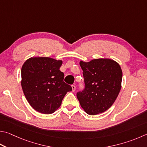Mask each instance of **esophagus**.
Instances as JSON below:
<instances>
[{"label":"esophagus","instance_id":"1","mask_svg":"<svg viewBox=\"0 0 147 147\" xmlns=\"http://www.w3.org/2000/svg\"><path fill=\"white\" fill-rule=\"evenodd\" d=\"M71 87H72V90H73V92H74L76 90V87H75V85H73L71 86Z\"/></svg>","mask_w":147,"mask_h":147}]
</instances>
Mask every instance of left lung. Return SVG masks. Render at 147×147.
<instances>
[{
    "label": "left lung",
    "mask_w": 147,
    "mask_h": 147,
    "mask_svg": "<svg viewBox=\"0 0 147 147\" xmlns=\"http://www.w3.org/2000/svg\"><path fill=\"white\" fill-rule=\"evenodd\" d=\"M85 88L77 93L82 108L89 115H96L111 107L121 88L122 70L119 63L110 58H96L80 62Z\"/></svg>",
    "instance_id": "left-lung-1"
}]
</instances>
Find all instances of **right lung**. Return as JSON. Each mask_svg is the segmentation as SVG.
Returning <instances> with one entry per match:
<instances>
[{
    "label": "right lung",
    "instance_id": "right-lung-1",
    "mask_svg": "<svg viewBox=\"0 0 147 147\" xmlns=\"http://www.w3.org/2000/svg\"><path fill=\"white\" fill-rule=\"evenodd\" d=\"M62 60L49 57H31L21 69V86L26 100L34 110L52 114L60 107L72 87L63 82L60 71Z\"/></svg>",
    "mask_w": 147,
    "mask_h": 147
}]
</instances>
